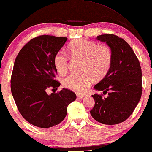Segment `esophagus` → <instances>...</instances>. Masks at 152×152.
Masks as SVG:
<instances>
[{
    "instance_id": "esophagus-1",
    "label": "esophagus",
    "mask_w": 152,
    "mask_h": 152,
    "mask_svg": "<svg viewBox=\"0 0 152 152\" xmlns=\"http://www.w3.org/2000/svg\"><path fill=\"white\" fill-rule=\"evenodd\" d=\"M85 96L84 95H81V94H77V98H79V99H81V98H83Z\"/></svg>"
}]
</instances>
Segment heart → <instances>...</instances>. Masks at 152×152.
Wrapping results in <instances>:
<instances>
[{"mask_svg":"<svg viewBox=\"0 0 152 152\" xmlns=\"http://www.w3.org/2000/svg\"><path fill=\"white\" fill-rule=\"evenodd\" d=\"M68 51L74 58L83 59V74H71L63 80L66 88L83 94L93 82V77L102 78L107 74L111 63L113 53L106 45H98L96 42L85 39H78L71 42ZM54 65L60 74H64L69 68V58L64 52H58L54 57Z\"/></svg>","mask_w":152,"mask_h":152,"instance_id":"1","label":"heart"}]
</instances>
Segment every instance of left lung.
<instances>
[{
  "mask_svg": "<svg viewBox=\"0 0 152 152\" xmlns=\"http://www.w3.org/2000/svg\"><path fill=\"white\" fill-rule=\"evenodd\" d=\"M97 39L106 42L113 53L110 68L94 88L103 95L94 94L95 105L91 110L96 121L116 125L127 120L142 96V69L137 57L127 42L112 34H101Z\"/></svg>",
  "mask_w": 152,
  "mask_h": 152,
  "instance_id": "left-lung-1",
  "label": "left lung"
}]
</instances>
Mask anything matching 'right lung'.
<instances>
[{
    "label": "right lung",
    "instance_id": "right-lung-1",
    "mask_svg": "<svg viewBox=\"0 0 152 152\" xmlns=\"http://www.w3.org/2000/svg\"><path fill=\"white\" fill-rule=\"evenodd\" d=\"M66 40L61 37L38 36L21 49L15 61L12 95L22 116L36 127L49 128L59 124L66 115L68 105L76 98L69 89L50 95L46 92L48 88L60 86L54 79L57 71L54 57Z\"/></svg>",
    "mask_w": 152,
    "mask_h": 152
}]
</instances>
